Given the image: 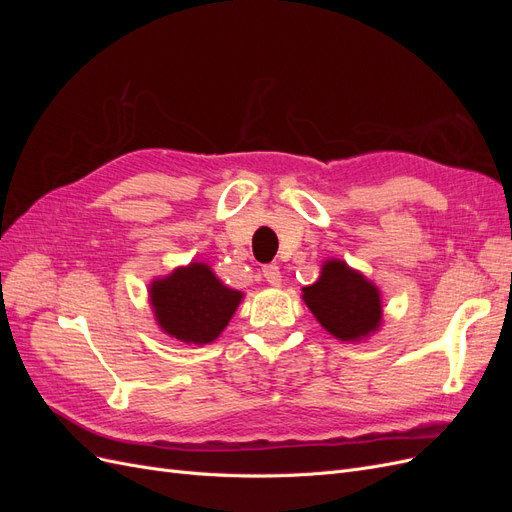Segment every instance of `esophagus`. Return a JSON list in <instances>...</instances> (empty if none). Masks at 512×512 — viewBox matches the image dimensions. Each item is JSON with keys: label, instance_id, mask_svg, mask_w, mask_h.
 Here are the masks:
<instances>
[{"label": "esophagus", "instance_id": "34e87169", "mask_svg": "<svg viewBox=\"0 0 512 512\" xmlns=\"http://www.w3.org/2000/svg\"><path fill=\"white\" fill-rule=\"evenodd\" d=\"M262 275H265L267 284H271V286L282 284V273H280V267H277V265H265V267H262Z\"/></svg>", "mask_w": 512, "mask_h": 512}]
</instances>
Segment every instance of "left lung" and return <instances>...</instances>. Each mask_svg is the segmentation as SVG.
I'll return each mask as SVG.
<instances>
[{
  "instance_id": "obj_1",
  "label": "left lung",
  "mask_w": 512,
  "mask_h": 512,
  "mask_svg": "<svg viewBox=\"0 0 512 512\" xmlns=\"http://www.w3.org/2000/svg\"><path fill=\"white\" fill-rule=\"evenodd\" d=\"M303 299L318 322L342 342H356L380 327L378 288L342 260H327L320 280L303 288Z\"/></svg>"
}]
</instances>
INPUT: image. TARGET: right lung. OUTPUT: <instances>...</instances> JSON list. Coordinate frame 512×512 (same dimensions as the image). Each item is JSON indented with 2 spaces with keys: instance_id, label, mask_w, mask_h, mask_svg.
<instances>
[{
  "instance_id": "add662e5",
  "label": "right lung",
  "mask_w": 512,
  "mask_h": 512,
  "mask_svg": "<svg viewBox=\"0 0 512 512\" xmlns=\"http://www.w3.org/2000/svg\"><path fill=\"white\" fill-rule=\"evenodd\" d=\"M243 294L224 286L203 262L153 282L151 305L160 327L185 344H209L235 314Z\"/></svg>"
}]
</instances>
